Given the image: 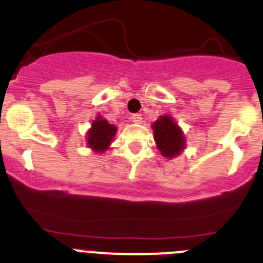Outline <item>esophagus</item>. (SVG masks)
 Instances as JSON below:
<instances>
[{
  "label": "esophagus",
  "instance_id": "34e87169",
  "mask_svg": "<svg viewBox=\"0 0 263 263\" xmlns=\"http://www.w3.org/2000/svg\"><path fill=\"white\" fill-rule=\"evenodd\" d=\"M131 119L135 122V123H141V122H142L141 114H132Z\"/></svg>",
  "mask_w": 263,
  "mask_h": 263
}]
</instances>
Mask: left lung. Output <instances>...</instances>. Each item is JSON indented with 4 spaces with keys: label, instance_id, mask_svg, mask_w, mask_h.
Returning <instances> with one entry per match:
<instances>
[{
    "label": "left lung",
    "instance_id": "left-lung-1",
    "mask_svg": "<svg viewBox=\"0 0 263 263\" xmlns=\"http://www.w3.org/2000/svg\"><path fill=\"white\" fill-rule=\"evenodd\" d=\"M155 142L163 157L173 158L180 154L185 147V137L177 124L168 116L160 117L154 124Z\"/></svg>",
    "mask_w": 263,
    "mask_h": 263
}]
</instances>
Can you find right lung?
Here are the masks:
<instances>
[{"instance_id":"1","label":"right lung","mask_w":263,"mask_h":263,"mask_svg":"<svg viewBox=\"0 0 263 263\" xmlns=\"http://www.w3.org/2000/svg\"><path fill=\"white\" fill-rule=\"evenodd\" d=\"M117 132V127L108 123V121L99 117L92 123V127L88 131L87 144L91 149L95 152L103 153L108 149L110 141L113 140L114 135Z\"/></svg>"}]
</instances>
